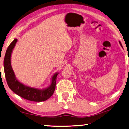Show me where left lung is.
<instances>
[{
	"label": "left lung",
	"mask_w": 129,
	"mask_h": 129,
	"mask_svg": "<svg viewBox=\"0 0 129 129\" xmlns=\"http://www.w3.org/2000/svg\"><path fill=\"white\" fill-rule=\"evenodd\" d=\"M119 43H120V45H121V46L122 47V44H121V42H119Z\"/></svg>",
	"instance_id": "1"
}]
</instances>
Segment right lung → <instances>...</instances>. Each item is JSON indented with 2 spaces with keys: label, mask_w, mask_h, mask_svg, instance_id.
I'll return each mask as SVG.
<instances>
[{
  "label": "right lung",
  "mask_w": 129,
  "mask_h": 129,
  "mask_svg": "<svg viewBox=\"0 0 129 129\" xmlns=\"http://www.w3.org/2000/svg\"><path fill=\"white\" fill-rule=\"evenodd\" d=\"M17 41L16 39H15L8 46L4 59L5 74L8 87L16 94L26 100L34 102H42L47 100L52 95L55 90L56 77L58 73L55 74L52 78L51 85L45 89L40 90L29 87L20 83L15 77L11 65V52Z\"/></svg>",
  "instance_id": "right-lung-1"
}]
</instances>
